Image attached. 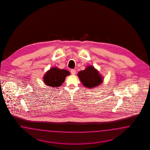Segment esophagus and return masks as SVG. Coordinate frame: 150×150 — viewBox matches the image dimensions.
I'll return each mask as SVG.
<instances>
[{
  "mask_svg": "<svg viewBox=\"0 0 150 150\" xmlns=\"http://www.w3.org/2000/svg\"><path fill=\"white\" fill-rule=\"evenodd\" d=\"M70 72H71V74L74 75H75L76 74V70H74V69H71L70 70Z\"/></svg>",
  "mask_w": 150,
  "mask_h": 150,
  "instance_id": "esophagus-1",
  "label": "esophagus"
}]
</instances>
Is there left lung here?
I'll return each mask as SVG.
<instances>
[{
  "label": "left lung",
  "instance_id": "1",
  "mask_svg": "<svg viewBox=\"0 0 150 150\" xmlns=\"http://www.w3.org/2000/svg\"><path fill=\"white\" fill-rule=\"evenodd\" d=\"M77 76L83 86L87 88H95L103 82V77L94 67L88 65L84 70L77 74Z\"/></svg>",
  "mask_w": 150,
  "mask_h": 150
}]
</instances>
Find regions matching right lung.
<instances>
[{
	"label": "right lung",
	"mask_w": 150,
	"mask_h": 150,
	"mask_svg": "<svg viewBox=\"0 0 150 150\" xmlns=\"http://www.w3.org/2000/svg\"><path fill=\"white\" fill-rule=\"evenodd\" d=\"M70 74V72L67 70L57 67L52 68L43 76V81L46 85L56 88L60 86L65 81V77Z\"/></svg>",
	"instance_id": "obj_1"
}]
</instances>
